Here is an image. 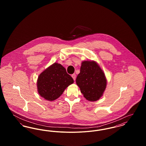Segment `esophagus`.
Listing matches in <instances>:
<instances>
[{
	"instance_id": "1",
	"label": "esophagus",
	"mask_w": 146,
	"mask_h": 146,
	"mask_svg": "<svg viewBox=\"0 0 146 146\" xmlns=\"http://www.w3.org/2000/svg\"><path fill=\"white\" fill-rule=\"evenodd\" d=\"M72 77L73 79H74V80H76V74H72Z\"/></svg>"
}]
</instances>
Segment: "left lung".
<instances>
[{
  "label": "left lung",
  "instance_id": "1",
  "mask_svg": "<svg viewBox=\"0 0 146 146\" xmlns=\"http://www.w3.org/2000/svg\"><path fill=\"white\" fill-rule=\"evenodd\" d=\"M76 83L87 100L96 101L103 95L106 88L107 79L97 63L85 61L82 63Z\"/></svg>",
  "mask_w": 146,
  "mask_h": 146
}]
</instances>
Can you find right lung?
Instances as JSON below:
<instances>
[{"mask_svg":"<svg viewBox=\"0 0 146 146\" xmlns=\"http://www.w3.org/2000/svg\"><path fill=\"white\" fill-rule=\"evenodd\" d=\"M73 82V78L62 66L54 63L38 76V92L41 97L52 101L60 97Z\"/></svg>","mask_w":146,"mask_h":146,"instance_id":"1","label":"right lung"}]
</instances>
